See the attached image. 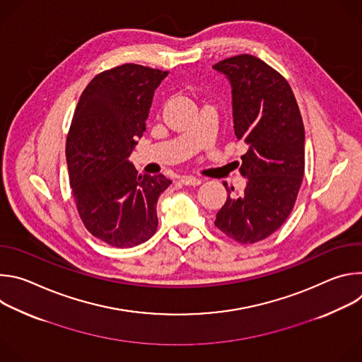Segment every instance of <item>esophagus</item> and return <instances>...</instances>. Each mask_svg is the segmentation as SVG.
I'll use <instances>...</instances> for the list:
<instances>
[{
  "label": "esophagus",
  "instance_id": "34e87169",
  "mask_svg": "<svg viewBox=\"0 0 362 362\" xmlns=\"http://www.w3.org/2000/svg\"><path fill=\"white\" fill-rule=\"evenodd\" d=\"M180 182L183 185H187V186H197V185L202 183V180L199 177H194V176H182Z\"/></svg>",
  "mask_w": 362,
  "mask_h": 362
}]
</instances>
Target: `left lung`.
<instances>
[{"label":"left lung","mask_w":362,"mask_h":362,"mask_svg":"<svg viewBox=\"0 0 362 362\" xmlns=\"http://www.w3.org/2000/svg\"><path fill=\"white\" fill-rule=\"evenodd\" d=\"M214 69L232 87L233 129L247 150L240 175L247 179L240 194L228 199L215 226L239 243L259 242L278 230L289 214L305 170V130L288 81L250 54L219 62Z\"/></svg>","instance_id":"1"}]
</instances>
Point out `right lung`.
Segmentation results:
<instances>
[{"mask_svg": "<svg viewBox=\"0 0 362 362\" xmlns=\"http://www.w3.org/2000/svg\"><path fill=\"white\" fill-rule=\"evenodd\" d=\"M168 71L123 64L97 74L80 95L66 144L70 185L87 230L132 247L158 229L156 204L172 180L139 175L129 162L154 90Z\"/></svg>", "mask_w": 362, "mask_h": 362, "instance_id": "1", "label": "right lung"}]
</instances>
